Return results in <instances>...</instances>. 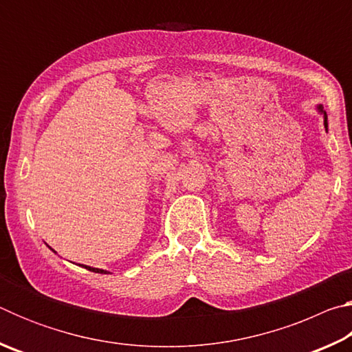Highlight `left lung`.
Returning <instances> with one entry per match:
<instances>
[{
  "label": "left lung",
  "mask_w": 352,
  "mask_h": 352,
  "mask_svg": "<svg viewBox=\"0 0 352 352\" xmlns=\"http://www.w3.org/2000/svg\"><path fill=\"white\" fill-rule=\"evenodd\" d=\"M317 109H318V111H320L321 115H323V118H324V129L327 130V115H326V111L323 110V105H318Z\"/></svg>",
  "instance_id": "left-lung-1"
}]
</instances>
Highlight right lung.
<instances>
[{"mask_svg": "<svg viewBox=\"0 0 352 352\" xmlns=\"http://www.w3.org/2000/svg\"><path fill=\"white\" fill-rule=\"evenodd\" d=\"M82 267H85L87 270L94 272V273H104V275H105V273H109V272H107V270H102V269H94V267H88V265H82Z\"/></svg>", "mask_w": 352, "mask_h": 352, "instance_id": "add662e5", "label": "right lung"}]
</instances>
